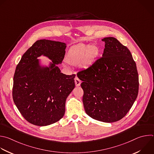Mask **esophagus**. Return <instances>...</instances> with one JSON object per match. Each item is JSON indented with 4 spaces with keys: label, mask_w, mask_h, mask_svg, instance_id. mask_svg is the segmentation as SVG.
Segmentation results:
<instances>
[{
    "label": "esophagus",
    "mask_w": 154,
    "mask_h": 154,
    "mask_svg": "<svg viewBox=\"0 0 154 154\" xmlns=\"http://www.w3.org/2000/svg\"><path fill=\"white\" fill-rule=\"evenodd\" d=\"M82 82L80 80H79V79L78 77H76L75 79V86H79L81 84Z\"/></svg>",
    "instance_id": "34e87169"
}]
</instances>
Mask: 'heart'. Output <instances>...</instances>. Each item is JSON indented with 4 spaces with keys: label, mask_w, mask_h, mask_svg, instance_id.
Masks as SVG:
<instances>
[{
    "label": "heart",
    "mask_w": 154,
    "mask_h": 154,
    "mask_svg": "<svg viewBox=\"0 0 154 154\" xmlns=\"http://www.w3.org/2000/svg\"><path fill=\"white\" fill-rule=\"evenodd\" d=\"M98 54L99 49L96 45L79 43L69 49L66 60L72 66L79 65L86 69L94 64Z\"/></svg>",
    "instance_id": "b5f03b06"
}]
</instances>
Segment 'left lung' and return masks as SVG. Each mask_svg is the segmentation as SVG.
Listing matches in <instances>:
<instances>
[{"label":"left lung","mask_w":154,"mask_h":154,"mask_svg":"<svg viewBox=\"0 0 154 154\" xmlns=\"http://www.w3.org/2000/svg\"><path fill=\"white\" fill-rule=\"evenodd\" d=\"M102 57L88 69L78 72L82 81L83 103L91 118L112 123L123 118L138 92L136 63L130 51L116 38L105 37Z\"/></svg>","instance_id":"1"}]
</instances>
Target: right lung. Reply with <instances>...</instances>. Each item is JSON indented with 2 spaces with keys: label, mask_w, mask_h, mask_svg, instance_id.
<instances>
[{
  "label": "right lung",
  "mask_w": 154,
  "mask_h": 154,
  "mask_svg": "<svg viewBox=\"0 0 154 154\" xmlns=\"http://www.w3.org/2000/svg\"><path fill=\"white\" fill-rule=\"evenodd\" d=\"M66 44L42 39L36 41L22 56L13 79V98L24 119L45 126L60 120L65 112L66 100L75 88V75L61 72ZM51 60L42 65L38 57Z\"/></svg>",
  "instance_id": "right-lung-1"
}]
</instances>
